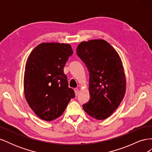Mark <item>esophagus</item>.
I'll return each instance as SVG.
<instances>
[{
  "label": "esophagus",
  "instance_id": "esophagus-1",
  "mask_svg": "<svg viewBox=\"0 0 152 152\" xmlns=\"http://www.w3.org/2000/svg\"><path fill=\"white\" fill-rule=\"evenodd\" d=\"M74 91H75V95L77 96L78 94H79V90L78 88H75L74 89Z\"/></svg>",
  "mask_w": 152,
  "mask_h": 152
}]
</instances>
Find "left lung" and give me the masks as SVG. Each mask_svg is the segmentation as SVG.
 Returning <instances> with one entry per match:
<instances>
[{
  "label": "left lung",
  "mask_w": 152,
  "mask_h": 152,
  "mask_svg": "<svg viewBox=\"0 0 152 152\" xmlns=\"http://www.w3.org/2000/svg\"><path fill=\"white\" fill-rule=\"evenodd\" d=\"M77 54L89 72V102L84 111L97 120L107 118L121 104L126 93V81L118 54L104 40L82 42Z\"/></svg>",
  "instance_id": "obj_1"
}]
</instances>
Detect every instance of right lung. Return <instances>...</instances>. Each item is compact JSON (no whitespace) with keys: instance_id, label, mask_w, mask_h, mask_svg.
Returning <instances> with one entry per match:
<instances>
[{"instance_id":"right-lung-1","label":"right lung","mask_w":152,"mask_h":152,"mask_svg":"<svg viewBox=\"0 0 152 152\" xmlns=\"http://www.w3.org/2000/svg\"><path fill=\"white\" fill-rule=\"evenodd\" d=\"M68 44L42 43L27 59L24 92L31 109L42 120L51 121L61 116L72 98L64 67L73 54Z\"/></svg>"}]
</instances>
